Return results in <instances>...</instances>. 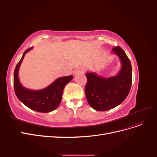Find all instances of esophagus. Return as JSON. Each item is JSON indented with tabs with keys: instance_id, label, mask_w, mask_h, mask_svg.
I'll return each instance as SVG.
<instances>
[{
	"instance_id": "obj_1",
	"label": "esophagus",
	"mask_w": 157,
	"mask_h": 157,
	"mask_svg": "<svg viewBox=\"0 0 157 157\" xmlns=\"http://www.w3.org/2000/svg\"><path fill=\"white\" fill-rule=\"evenodd\" d=\"M84 69H82V68H80V69H77V70H76L75 71V74H77V73H84Z\"/></svg>"
}]
</instances>
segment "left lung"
<instances>
[{"label": "left lung", "mask_w": 157, "mask_h": 157, "mask_svg": "<svg viewBox=\"0 0 157 157\" xmlns=\"http://www.w3.org/2000/svg\"><path fill=\"white\" fill-rule=\"evenodd\" d=\"M112 51L121 61L122 67L118 75L103 78L92 72L86 74L88 81L85 94L89 105L96 111H105L120 105L131 88L132 75L129 58L120 46L114 47Z\"/></svg>", "instance_id": "1"}]
</instances>
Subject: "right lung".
<instances>
[{
    "mask_svg": "<svg viewBox=\"0 0 157 157\" xmlns=\"http://www.w3.org/2000/svg\"><path fill=\"white\" fill-rule=\"evenodd\" d=\"M33 47L27 49L17 64L13 73L14 92L19 100L27 107L40 113H48L58 107L62 98V94L66 84L73 79V76L60 77L49 86L40 90H31L23 87L18 78V71L23 58Z\"/></svg>",
    "mask_w": 157,
    "mask_h": 157,
    "instance_id": "add662e5",
    "label": "right lung"
}]
</instances>
